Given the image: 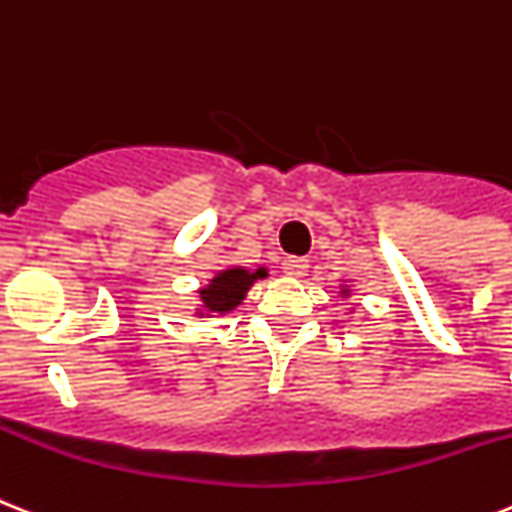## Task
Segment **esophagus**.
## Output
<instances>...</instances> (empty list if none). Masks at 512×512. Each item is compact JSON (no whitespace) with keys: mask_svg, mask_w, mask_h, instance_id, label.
<instances>
[{"mask_svg":"<svg viewBox=\"0 0 512 512\" xmlns=\"http://www.w3.org/2000/svg\"><path fill=\"white\" fill-rule=\"evenodd\" d=\"M281 268H284L286 276L302 278L307 273V268H310V263H307L305 257H286L284 263H281Z\"/></svg>","mask_w":512,"mask_h":512,"instance_id":"esophagus-1","label":"esophagus"}]
</instances>
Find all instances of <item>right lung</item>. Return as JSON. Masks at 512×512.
I'll return each mask as SVG.
<instances>
[{
	"instance_id": "right-lung-1",
	"label": "right lung",
	"mask_w": 512,
	"mask_h": 512,
	"mask_svg": "<svg viewBox=\"0 0 512 512\" xmlns=\"http://www.w3.org/2000/svg\"><path fill=\"white\" fill-rule=\"evenodd\" d=\"M257 278H265V268L255 270V273H249L244 268L220 270L218 276L199 292L202 305H205L207 313H228L242 302L247 289L255 284Z\"/></svg>"
}]
</instances>
